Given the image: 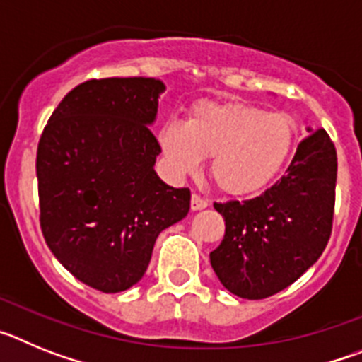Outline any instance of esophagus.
I'll return each instance as SVG.
<instances>
[{"label":"esophagus","mask_w":362,"mask_h":362,"mask_svg":"<svg viewBox=\"0 0 362 362\" xmlns=\"http://www.w3.org/2000/svg\"><path fill=\"white\" fill-rule=\"evenodd\" d=\"M190 206L194 212H197V210H203L209 206V201L203 199L201 196H197V194H192V201H190Z\"/></svg>","instance_id":"obj_1"}]
</instances>
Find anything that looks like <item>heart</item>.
Returning <instances> with one entry per match:
<instances>
[{
    "label": "heart",
    "instance_id": "heart-1",
    "mask_svg": "<svg viewBox=\"0 0 362 362\" xmlns=\"http://www.w3.org/2000/svg\"><path fill=\"white\" fill-rule=\"evenodd\" d=\"M297 141L293 117L243 101H199L187 121L159 132L177 174H196L210 158V177L228 196H250L281 174Z\"/></svg>",
    "mask_w": 362,
    "mask_h": 362
}]
</instances>
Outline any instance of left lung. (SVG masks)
Masks as SVG:
<instances>
[{
  "label": "left lung",
  "instance_id": "8db88e82",
  "mask_svg": "<svg viewBox=\"0 0 362 362\" xmlns=\"http://www.w3.org/2000/svg\"><path fill=\"white\" fill-rule=\"evenodd\" d=\"M286 174L261 196L214 203L225 238L210 264L228 292L264 299L296 283L328 245L337 152L326 130L308 129Z\"/></svg>",
  "mask_w": 362,
  "mask_h": 362
}]
</instances>
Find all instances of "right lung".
Wrapping results in <instances>:
<instances>
[{
  "instance_id": "obj_1",
  "label": "right lung",
  "mask_w": 362,
  "mask_h": 362,
  "mask_svg": "<svg viewBox=\"0 0 362 362\" xmlns=\"http://www.w3.org/2000/svg\"><path fill=\"white\" fill-rule=\"evenodd\" d=\"M165 90L153 78L90 79L52 112L37 145L40 223L56 259L105 293L141 279L159 233L190 210V190L163 183L148 124Z\"/></svg>"
}]
</instances>
